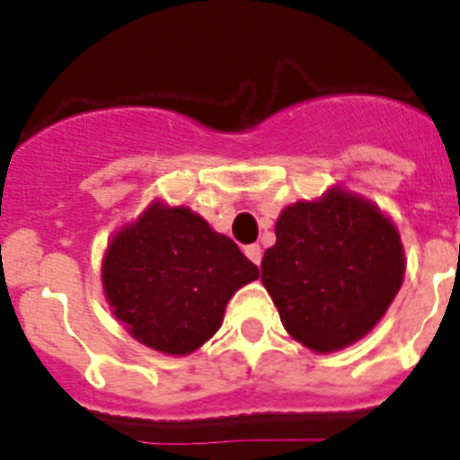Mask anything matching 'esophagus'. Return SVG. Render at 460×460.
I'll return each mask as SVG.
<instances>
[{
	"label": "esophagus",
	"mask_w": 460,
	"mask_h": 460,
	"mask_svg": "<svg viewBox=\"0 0 460 460\" xmlns=\"http://www.w3.org/2000/svg\"><path fill=\"white\" fill-rule=\"evenodd\" d=\"M245 255H248L250 262H255L257 267L262 264V248H260L257 243H252V245H245Z\"/></svg>",
	"instance_id": "34e87169"
}]
</instances>
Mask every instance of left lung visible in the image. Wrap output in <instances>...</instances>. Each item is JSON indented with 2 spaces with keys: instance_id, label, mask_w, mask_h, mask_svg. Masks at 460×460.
<instances>
[{
  "instance_id": "8db88e82",
  "label": "left lung",
  "mask_w": 460,
  "mask_h": 460,
  "mask_svg": "<svg viewBox=\"0 0 460 460\" xmlns=\"http://www.w3.org/2000/svg\"><path fill=\"white\" fill-rule=\"evenodd\" d=\"M402 279L404 250L394 224L340 191L286 208L276 222V245L262 260V283L283 326L316 352L368 333Z\"/></svg>"
}]
</instances>
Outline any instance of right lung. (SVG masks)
I'll return each instance as SVG.
<instances>
[{
    "mask_svg": "<svg viewBox=\"0 0 460 460\" xmlns=\"http://www.w3.org/2000/svg\"><path fill=\"white\" fill-rule=\"evenodd\" d=\"M260 271L231 238L189 208L153 205L113 238L103 288L115 316L144 345L189 354L222 326L224 309Z\"/></svg>",
    "mask_w": 460,
    "mask_h": 460,
    "instance_id": "obj_1",
    "label": "right lung"
}]
</instances>
